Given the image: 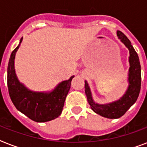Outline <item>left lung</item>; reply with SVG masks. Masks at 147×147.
Returning <instances> with one entry per match:
<instances>
[{"mask_svg": "<svg viewBox=\"0 0 147 147\" xmlns=\"http://www.w3.org/2000/svg\"><path fill=\"white\" fill-rule=\"evenodd\" d=\"M117 34L119 39H121V42L127 47L130 51V69L128 75L129 86L125 94L121 99L107 105H98L94 102L89 86L87 82H85V94L87 96L88 101L91 106V108L96 114L110 119L119 118L123 116L127 111L136 102L141 88V68L137 52L134 49L129 39L121 31H117Z\"/></svg>", "mask_w": 147, "mask_h": 147, "instance_id": "left-lung-1", "label": "left lung"}]
</instances>
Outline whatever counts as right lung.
<instances>
[{"instance_id":"obj_1","label":"right lung","mask_w":147,"mask_h":147,"mask_svg":"<svg viewBox=\"0 0 147 147\" xmlns=\"http://www.w3.org/2000/svg\"><path fill=\"white\" fill-rule=\"evenodd\" d=\"M22 42L10 55L7 67V87L10 99L19 111L36 122H47L59 116L64 106L65 100L70 89L71 82L63 81L50 93L34 92L28 90L20 83L15 74L14 58Z\"/></svg>"}]
</instances>
